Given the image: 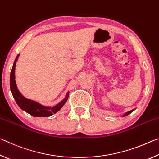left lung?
I'll return each mask as SVG.
<instances>
[{"label":"left lung","mask_w":159,"mask_h":159,"mask_svg":"<svg viewBox=\"0 0 159 159\" xmlns=\"http://www.w3.org/2000/svg\"><path fill=\"white\" fill-rule=\"evenodd\" d=\"M134 109H133V110H130V111H128V112H126V113H125V114H123V116H127V115H128V114H130V113H132V112H133V111H134Z\"/></svg>","instance_id":"1"}]
</instances>
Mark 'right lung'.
<instances>
[{"mask_svg": "<svg viewBox=\"0 0 159 159\" xmlns=\"http://www.w3.org/2000/svg\"><path fill=\"white\" fill-rule=\"evenodd\" d=\"M20 56V54L17 55V57L15 58V60L13 64L11 73H10V90L12 94V96L14 99H15L16 102H17V105L20 107V108L23 110V111H26L31 116L35 117H47L53 115V114H55L57 111H60L61 109L64 104L66 103L69 98V92L66 93L65 98L61 100L60 103L56 104L55 106L52 107H46L44 105H42L39 102L36 101L31 100L26 98L21 95V93L19 91L17 87V84L15 82V66L16 62L17 61V60Z\"/></svg>", "mask_w": 159, "mask_h": 159, "instance_id": "right-lung-1", "label": "right lung"}]
</instances>
